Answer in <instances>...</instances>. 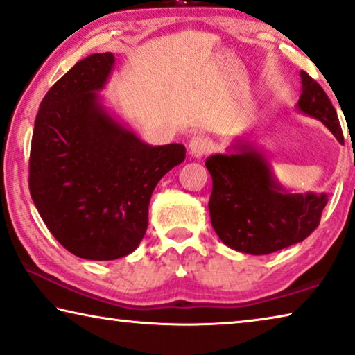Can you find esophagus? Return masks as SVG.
Listing matches in <instances>:
<instances>
[{
	"label": "esophagus",
	"instance_id": "esophagus-1",
	"mask_svg": "<svg viewBox=\"0 0 355 355\" xmlns=\"http://www.w3.org/2000/svg\"><path fill=\"white\" fill-rule=\"evenodd\" d=\"M211 151V141L204 135H194L191 140H189V153L194 157H202Z\"/></svg>",
	"mask_w": 355,
	"mask_h": 355
}]
</instances>
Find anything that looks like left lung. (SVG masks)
Instances as JSON below:
<instances>
[{"label":"left lung","instance_id":"left-lung-1","mask_svg":"<svg viewBox=\"0 0 355 355\" xmlns=\"http://www.w3.org/2000/svg\"><path fill=\"white\" fill-rule=\"evenodd\" d=\"M298 110L319 119L343 141V130L329 95L306 71ZM226 155L207 157L211 175V226L223 244L248 255H268L304 241L320 223L327 194H292L274 178L261 153L237 141Z\"/></svg>","mask_w":355,"mask_h":355}]
</instances>
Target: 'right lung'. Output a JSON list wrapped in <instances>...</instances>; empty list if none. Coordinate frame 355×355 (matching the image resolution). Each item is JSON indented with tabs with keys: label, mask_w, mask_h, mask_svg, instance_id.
<instances>
[{
	"label": "right lung",
	"mask_w": 355,
	"mask_h": 355,
	"mask_svg": "<svg viewBox=\"0 0 355 355\" xmlns=\"http://www.w3.org/2000/svg\"><path fill=\"white\" fill-rule=\"evenodd\" d=\"M113 63L111 52L89 55L47 91L30 150L28 187L42 221L68 252L94 261L139 247L157 182L187 153L145 144L103 108L97 91Z\"/></svg>",
	"instance_id": "1"
}]
</instances>
